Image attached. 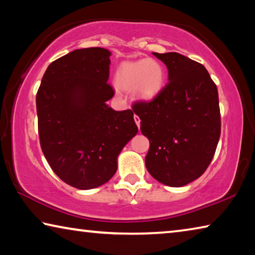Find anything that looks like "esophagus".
I'll list each match as a JSON object with an SVG mask.
<instances>
[{"mask_svg":"<svg viewBox=\"0 0 255 255\" xmlns=\"http://www.w3.org/2000/svg\"><path fill=\"white\" fill-rule=\"evenodd\" d=\"M133 119H135V123H136V125H137V127L139 128L140 127V119H139V117H138V116H133Z\"/></svg>","mask_w":255,"mask_h":255,"instance_id":"obj_1","label":"esophagus"}]
</instances>
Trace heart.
<instances>
[{
  "instance_id": "heart-1",
  "label": "heart",
  "mask_w": 255,
  "mask_h": 255,
  "mask_svg": "<svg viewBox=\"0 0 255 255\" xmlns=\"http://www.w3.org/2000/svg\"><path fill=\"white\" fill-rule=\"evenodd\" d=\"M116 82L124 89H132L138 98L150 100L162 91L165 70L155 59L126 62L118 67Z\"/></svg>"
}]
</instances>
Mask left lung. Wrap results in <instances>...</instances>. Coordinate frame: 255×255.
Segmentation results:
<instances>
[{"mask_svg":"<svg viewBox=\"0 0 255 255\" xmlns=\"http://www.w3.org/2000/svg\"><path fill=\"white\" fill-rule=\"evenodd\" d=\"M165 64L169 82L153 100L132 110L148 138L146 169L158 182L182 187L204 174L221 136L217 86L202 64L178 53H153Z\"/></svg>","mask_w":255,"mask_h":255,"instance_id":"1","label":"left lung"}]
</instances>
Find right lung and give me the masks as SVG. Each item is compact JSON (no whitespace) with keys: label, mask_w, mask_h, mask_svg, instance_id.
<instances>
[{"label":"right lung","mask_w":255,"mask_h":255,"mask_svg":"<svg viewBox=\"0 0 255 255\" xmlns=\"http://www.w3.org/2000/svg\"><path fill=\"white\" fill-rule=\"evenodd\" d=\"M111 53L76 49L47 67L36 105L40 146L56 175L76 189L100 187L117 171V157L138 128L132 110L115 111L108 83Z\"/></svg>","instance_id":"add662e5"}]
</instances>
